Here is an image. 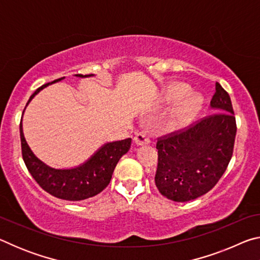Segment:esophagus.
<instances>
[{"label": "esophagus", "instance_id": "34e87169", "mask_svg": "<svg viewBox=\"0 0 260 260\" xmlns=\"http://www.w3.org/2000/svg\"><path fill=\"white\" fill-rule=\"evenodd\" d=\"M134 142L138 146H146V144L150 143V134L147 131H142L135 135Z\"/></svg>", "mask_w": 260, "mask_h": 260}]
</instances>
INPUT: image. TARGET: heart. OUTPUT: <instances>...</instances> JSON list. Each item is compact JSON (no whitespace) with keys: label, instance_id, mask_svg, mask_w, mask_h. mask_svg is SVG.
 <instances>
[{"label":"heart","instance_id":"1","mask_svg":"<svg viewBox=\"0 0 260 260\" xmlns=\"http://www.w3.org/2000/svg\"><path fill=\"white\" fill-rule=\"evenodd\" d=\"M188 93L189 87L181 82L170 83L164 89L159 101L160 104L170 105L181 100V102L171 111L169 117L162 122L161 129L166 133L184 128L195 119L197 113L200 112L203 104V98L199 94L187 96Z\"/></svg>","mask_w":260,"mask_h":260}]
</instances>
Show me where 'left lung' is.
Here are the masks:
<instances>
[{
  "instance_id": "8db88e82",
  "label": "left lung",
  "mask_w": 260,
  "mask_h": 260,
  "mask_svg": "<svg viewBox=\"0 0 260 260\" xmlns=\"http://www.w3.org/2000/svg\"><path fill=\"white\" fill-rule=\"evenodd\" d=\"M210 107L218 112L186 131L158 140L155 183L166 199L188 202L204 195L230 164L236 122L230 95L218 82Z\"/></svg>"
}]
</instances>
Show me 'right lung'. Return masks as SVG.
<instances>
[{"instance_id": "obj_1", "label": "right lung", "mask_w": 260, "mask_h": 260, "mask_svg": "<svg viewBox=\"0 0 260 260\" xmlns=\"http://www.w3.org/2000/svg\"><path fill=\"white\" fill-rule=\"evenodd\" d=\"M76 77L89 78L94 77V74H87V76L76 74ZM63 79L64 78L57 79L55 81L46 83V85L38 88L29 98L26 107L43 88L63 80ZM21 121L19 131L21 152H23L25 165L35 181L39 183V186L45 189L47 192H49L50 195L60 200L82 201L98 195L103 189L107 188L111 181L114 167L120 158L129 150L132 143L131 138L104 143L102 147L94 152V155H91L90 158H88L82 164L71 167V169H55V167L47 165L46 162L39 159L30 150L25 140Z\"/></svg>"}]
</instances>
